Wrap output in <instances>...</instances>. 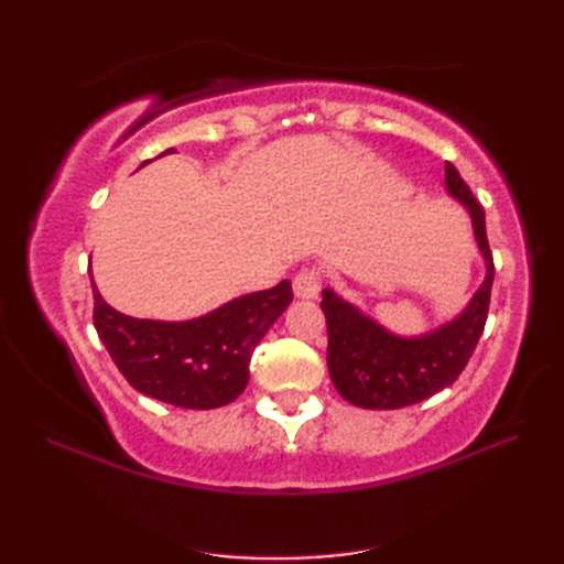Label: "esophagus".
Masks as SVG:
<instances>
[{"mask_svg": "<svg viewBox=\"0 0 564 564\" xmlns=\"http://www.w3.org/2000/svg\"><path fill=\"white\" fill-rule=\"evenodd\" d=\"M293 293L303 301H313L319 293V273L317 269H301L293 279Z\"/></svg>", "mask_w": 564, "mask_h": 564, "instance_id": "esophagus-1", "label": "esophagus"}]
</instances>
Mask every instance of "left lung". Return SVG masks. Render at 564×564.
<instances>
[{"label":"left lung","instance_id":"8db88e82","mask_svg":"<svg viewBox=\"0 0 564 564\" xmlns=\"http://www.w3.org/2000/svg\"><path fill=\"white\" fill-rule=\"evenodd\" d=\"M446 188L470 213L477 247L487 263L485 283L458 317L422 337H398L334 291H322L332 382L346 402L364 410H400L453 386L482 337L495 281L485 210L451 162H446Z\"/></svg>","mask_w":564,"mask_h":564}]
</instances>
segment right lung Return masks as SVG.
Masks as SVG:
<instances>
[{"label": "right lung", "instance_id": "add662e5", "mask_svg": "<svg viewBox=\"0 0 564 564\" xmlns=\"http://www.w3.org/2000/svg\"><path fill=\"white\" fill-rule=\"evenodd\" d=\"M91 289L94 327L123 378L148 398L184 410H215L239 398L249 382L254 346L293 301L291 281H281L203 317L160 322L118 313L94 279Z\"/></svg>", "mask_w": 564, "mask_h": 564}]
</instances>
